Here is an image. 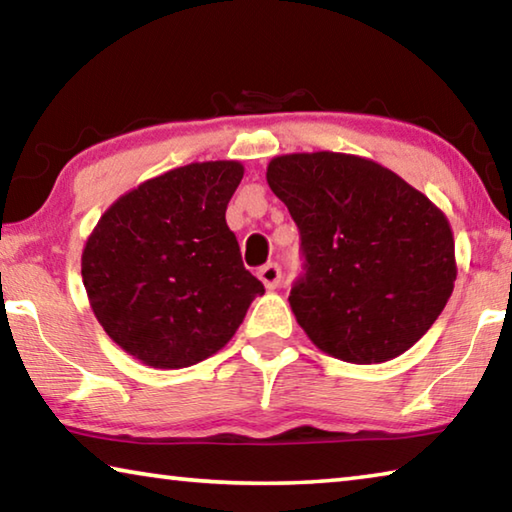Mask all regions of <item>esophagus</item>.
Listing matches in <instances>:
<instances>
[{"label":"esophagus","mask_w":512,"mask_h":512,"mask_svg":"<svg viewBox=\"0 0 512 512\" xmlns=\"http://www.w3.org/2000/svg\"><path fill=\"white\" fill-rule=\"evenodd\" d=\"M257 275H259V280L264 282L266 289H277V287H280V282H282V268L273 264V262L259 268Z\"/></svg>","instance_id":"esophagus-1"}]
</instances>
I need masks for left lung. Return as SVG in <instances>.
I'll return each instance as SVG.
<instances>
[{"instance_id": "1", "label": "left lung", "mask_w": 512, "mask_h": 512, "mask_svg": "<svg viewBox=\"0 0 512 512\" xmlns=\"http://www.w3.org/2000/svg\"><path fill=\"white\" fill-rule=\"evenodd\" d=\"M305 257L291 309L316 348L350 363L400 357L454 291V235L427 196L381 164L348 153L268 162Z\"/></svg>"}]
</instances>
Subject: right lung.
<instances>
[{"mask_svg":"<svg viewBox=\"0 0 512 512\" xmlns=\"http://www.w3.org/2000/svg\"><path fill=\"white\" fill-rule=\"evenodd\" d=\"M241 178L235 160L171 169L112 203L88 237L81 275L94 316L146 366L212 357L264 293L225 223Z\"/></svg>","mask_w":512,"mask_h":512,"instance_id":"1","label":"right lung"}]
</instances>
